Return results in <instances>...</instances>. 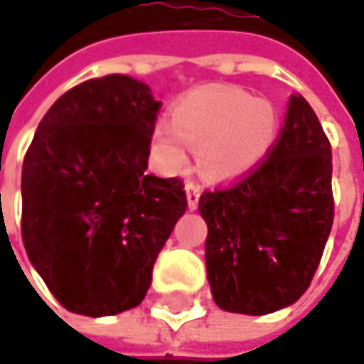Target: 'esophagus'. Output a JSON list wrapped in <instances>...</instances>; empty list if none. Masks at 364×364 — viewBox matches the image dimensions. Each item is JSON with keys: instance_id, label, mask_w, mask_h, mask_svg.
<instances>
[{"instance_id": "1", "label": "esophagus", "mask_w": 364, "mask_h": 364, "mask_svg": "<svg viewBox=\"0 0 364 364\" xmlns=\"http://www.w3.org/2000/svg\"><path fill=\"white\" fill-rule=\"evenodd\" d=\"M185 191H187V206H189L191 210H196V208H198V202H200V193H202L200 185L189 181L185 185Z\"/></svg>"}]
</instances>
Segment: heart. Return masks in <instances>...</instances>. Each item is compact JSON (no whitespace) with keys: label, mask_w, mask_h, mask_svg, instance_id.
I'll list each match as a JSON object with an SVG mask.
<instances>
[{"label":"heart","mask_w":364,"mask_h":364,"mask_svg":"<svg viewBox=\"0 0 364 364\" xmlns=\"http://www.w3.org/2000/svg\"><path fill=\"white\" fill-rule=\"evenodd\" d=\"M277 137L271 102L240 89H196L175 104L171 122L151 133V151L166 173H179L189 149H200V166L213 179H233L256 166Z\"/></svg>","instance_id":"obj_1"}]
</instances>
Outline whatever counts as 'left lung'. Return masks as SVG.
<instances>
[{
  "instance_id": "obj_1",
  "label": "left lung",
  "mask_w": 364,
  "mask_h": 364,
  "mask_svg": "<svg viewBox=\"0 0 364 364\" xmlns=\"http://www.w3.org/2000/svg\"><path fill=\"white\" fill-rule=\"evenodd\" d=\"M206 271L216 306L269 314L311 285L333 225L331 146L302 95H291L269 156L237 183L204 191Z\"/></svg>"
}]
</instances>
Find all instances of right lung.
Returning a JSON list of instances; mask_svg holds the SVG:
<instances>
[{
    "label": "right lung",
    "instance_id": "obj_1",
    "mask_svg": "<svg viewBox=\"0 0 364 364\" xmlns=\"http://www.w3.org/2000/svg\"><path fill=\"white\" fill-rule=\"evenodd\" d=\"M158 110L137 79H89L55 100L26 149L22 242L70 313L135 309L187 208L181 179L146 173Z\"/></svg>",
    "mask_w": 364,
    "mask_h": 364
}]
</instances>
